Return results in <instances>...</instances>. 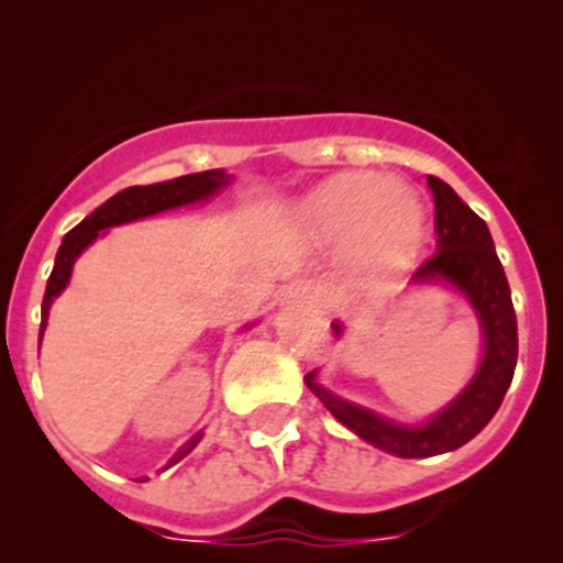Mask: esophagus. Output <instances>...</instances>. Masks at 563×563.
Here are the masks:
<instances>
[{
  "label": "esophagus",
  "mask_w": 563,
  "mask_h": 563,
  "mask_svg": "<svg viewBox=\"0 0 563 563\" xmlns=\"http://www.w3.org/2000/svg\"><path fill=\"white\" fill-rule=\"evenodd\" d=\"M286 299L294 305H323L321 288L313 286L310 280H294L286 288Z\"/></svg>",
  "instance_id": "1"
}]
</instances>
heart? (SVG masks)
I'll return each mask as SVG.
<instances>
[{
	"instance_id": "b5f03b06",
	"label": "heart",
	"mask_w": 563,
	"mask_h": 563,
	"mask_svg": "<svg viewBox=\"0 0 563 563\" xmlns=\"http://www.w3.org/2000/svg\"><path fill=\"white\" fill-rule=\"evenodd\" d=\"M308 229L321 242H349L356 264L397 269L424 242V212L417 198L384 176H340L316 192L305 209Z\"/></svg>"
}]
</instances>
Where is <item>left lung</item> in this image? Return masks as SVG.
I'll list each match as a JSON object with an SVG mask.
<instances>
[{"label":"left lung","mask_w":563,"mask_h":563,"mask_svg":"<svg viewBox=\"0 0 563 563\" xmlns=\"http://www.w3.org/2000/svg\"><path fill=\"white\" fill-rule=\"evenodd\" d=\"M435 203V253L413 275L419 280H446L468 297L485 329V356L476 371L474 382L460 391L457 400L430 422L397 424L367 408L334 397L332 391L318 387L310 373L305 382L316 391L318 400L334 413V419L354 430L360 439L371 441L378 450L397 457H433L452 452L474 439L493 419L501 406L515 365H518V318H515L512 294L507 275L498 261L487 223L460 201V196L439 176H428ZM334 332L340 327L334 323Z\"/></svg>","instance_id":"8db88e82"}]
</instances>
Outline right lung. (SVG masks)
I'll use <instances>...</instances> for the list:
<instances>
[{
  "instance_id": "1",
  "label": "right lung",
  "mask_w": 563,
  "mask_h": 563,
  "mask_svg": "<svg viewBox=\"0 0 563 563\" xmlns=\"http://www.w3.org/2000/svg\"><path fill=\"white\" fill-rule=\"evenodd\" d=\"M225 181H229V176L223 172L187 174L172 181H157V185L128 187V190L117 192V196L108 198L106 203H100L89 218H84L81 223H78L73 231H67L65 240H62L59 253H56V261H54V269H51L48 286H45L43 310H40V313H43L40 334H43L45 316H48L51 302H54V297H59L62 288H65L67 280H70L73 264H76V258L81 255V250H87V245H92V242L98 240V231L111 229V225L130 223V220L150 218V214L166 212V209L181 207V203L201 201V198L212 196L214 190H220ZM198 441H201V433H196L185 446H179V452L168 460L166 468H172V465L179 463L185 455H190V452L196 450Z\"/></svg>"
}]
</instances>
